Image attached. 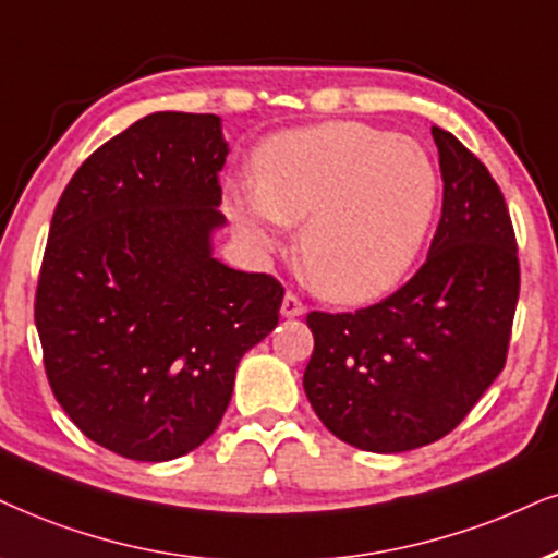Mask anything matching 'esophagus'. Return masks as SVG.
<instances>
[{
	"mask_svg": "<svg viewBox=\"0 0 558 558\" xmlns=\"http://www.w3.org/2000/svg\"><path fill=\"white\" fill-rule=\"evenodd\" d=\"M303 312H306V306H303L299 295H295V293L283 295V306H280V314H283L286 319H295V316H301Z\"/></svg>",
	"mask_w": 558,
	"mask_h": 558,
	"instance_id": "obj_1",
	"label": "esophagus"
}]
</instances>
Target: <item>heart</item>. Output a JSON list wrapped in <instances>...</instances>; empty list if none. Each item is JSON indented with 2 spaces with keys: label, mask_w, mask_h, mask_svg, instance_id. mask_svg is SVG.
Here are the masks:
<instances>
[{
  "label": "heart",
  "mask_w": 558,
  "mask_h": 558,
  "mask_svg": "<svg viewBox=\"0 0 558 558\" xmlns=\"http://www.w3.org/2000/svg\"><path fill=\"white\" fill-rule=\"evenodd\" d=\"M437 208V172L417 141L355 121L283 131L252 159V190L227 195L246 242L270 252L301 227L299 257L335 303L389 293L417 259Z\"/></svg>",
  "instance_id": "obj_1"
}]
</instances>
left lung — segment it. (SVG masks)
Masks as SVG:
<instances>
[{
    "mask_svg": "<svg viewBox=\"0 0 558 558\" xmlns=\"http://www.w3.org/2000/svg\"><path fill=\"white\" fill-rule=\"evenodd\" d=\"M442 214L425 265L389 299L312 312L303 391L324 427L371 453L440 440L505 368L520 293L505 195L453 133L433 125Z\"/></svg>",
    "mask_w": 558,
    "mask_h": 558,
    "instance_id": "obj_1",
    "label": "left lung"
}]
</instances>
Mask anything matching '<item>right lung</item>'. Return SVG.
<instances>
[{
    "mask_svg": "<svg viewBox=\"0 0 558 558\" xmlns=\"http://www.w3.org/2000/svg\"><path fill=\"white\" fill-rule=\"evenodd\" d=\"M227 154L218 116L151 112L53 210L35 291L48 384L89 440L133 461L206 442L242 355L278 324L283 286L214 257Z\"/></svg>",
    "mask_w": 558,
    "mask_h": 558,
    "instance_id": "right-lung-1",
    "label": "right lung"
}]
</instances>
